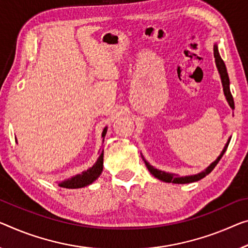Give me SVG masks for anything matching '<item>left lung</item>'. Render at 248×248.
Returning a JSON list of instances; mask_svg holds the SVG:
<instances>
[{"label": "left lung", "mask_w": 248, "mask_h": 248, "mask_svg": "<svg viewBox=\"0 0 248 248\" xmlns=\"http://www.w3.org/2000/svg\"><path fill=\"white\" fill-rule=\"evenodd\" d=\"M214 58H215V63H216L217 71H218L219 76H220V81H222L224 95H225L228 105L231 106L232 109H234L235 108L234 100H233V96H232L231 89H230V78H228L225 63H224V61L222 60V58H220V55H219L218 46H217V44H214ZM230 142H231V137L227 140V143L225 144V146H224L222 153L218 155V157H217L215 161L211 164V165L207 166L206 169H205L204 170H202V172H200V173L194 174V175H187V176H178L177 174L167 173V172H164V170L155 169L154 166H152L151 164L148 163L146 159L143 157V155H142V157H143L144 163H145V165L147 167V170H150V173L153 175L154 177L158 178L159 181H163V182H165V183H173V184H187V183H193V182L200 181V180H202V178H204L205 176H206V175H208L209 173H211L212 170L215 169V166L217 165V163L220 161V158H222V156L224 155V153H225V152H226L227 147H228V144H230Z\"/></svg>", "instance_id": "left-lung-1"}]
</instances>
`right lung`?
Here are the masks:
<instances>
[{
  "label": "right lung",
  "instance_id": "add662e5",
  "mask_svg": "<svg viewBox=\"0 0 248 248\" xmlns=\"http://www.w3.org/2000/svg\"><path fill=\"white\" fill-rule=\"evenodd\" d=\"M106 132H108V127H104L102 132V137L103 142H104V137L106 135ZM17 142V140H16ZM103 156H104V151L101 152L100 156H98L97 161L95 162L92 167H90L87 170H84L81 174L75 175V176H72L71 178H67V180H64L59 183L60 187L64 188H82L85 187V186L92 184L100 177V175L103 172Z\"/></svg>",
  "mask_w": 248,
  "mask_h": 248
}]
</instances>
